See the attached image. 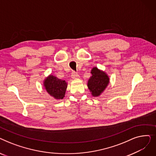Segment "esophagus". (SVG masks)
Returning a JSON list of instances; mask_svg holds the SVG:
<instances>
[{
	"instance_id": "34e87169",
	"label": "esophagus",
	"mask_w": 156,
	"mask_h": 156,
	"mask_svg": "<svg viewBox=\"0 0 156 156\" xmlns=\"http://www.w3.org/2000/svg\"><path fill=\"white\" fill-rule=\"evenodd\" d=\"M71 78L73 79H78L80 78V76L78 75V74L75 72H73L71 73Z\"/></svg>"
}]
</instances>
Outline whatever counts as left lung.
<instances>
[{"label":"left lung","mask_w":156,"mask_h":156,"mask_svg":"<svg viewBox=\"0 0 156 156\" xmlns=\"http://www.w3.org/2000/svg\"><path fill=\"white\" fill-rule=\"evenodd\" d=\"M92 76L88 81L87 86L94 97H99L109 83V77L104 71L94 67L91 70Z\"/></svg>","instance_id":"obj_1"}]
</instances>
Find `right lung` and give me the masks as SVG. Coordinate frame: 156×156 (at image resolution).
<instances>
[{
  "label": "right lung",
  "instance_id": "1",
  "mask_svg": "<svg viewBox=\"0 0 156 156\" xmlns=\"http://www.w3.org/2000/svg\"><path fill=\"white\" fill-rule=\"evenodd\" d=\"M43 84L47 92L55 99L60 100L64 97L68 87V83L65 80L50 75L44 80Z\"/></svg>",
  "mask_w": 156,
  "mask_h": 156
}]
</instances>
